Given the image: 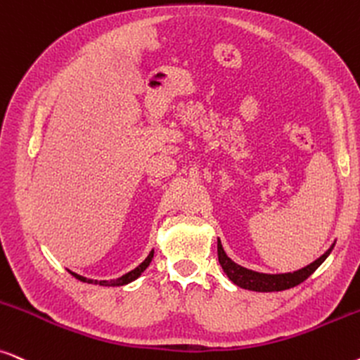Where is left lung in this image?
Returning a JSON list of instances; mask_svg holds the SVG:
<instances>
[{
	"mask_svg": "<svg viewBox=\"0 0 360 360\" xmlns=\"http://www.w3.org/2000/svg\"><path fill=\"white\" fill-rule=\"evenodd\" d=\"M335 243L330 245V248L326 251L323 256H319L316 261H312L311 264L304 266V268L297 269L292 273H281V274H268V273H258L253 269L243 268L238 263H235L230 256L223 250L220 238H218L217 246H218V261H220L223 271L231 283H235L236 286L243 289H250V291H258V292H274V291H284V289H291L302 281H306L312 273L324 263L326 258L330 255Z\"/></svg>",
	"mask_w": 360,
	"mask_h": 360,
	"instance_id": "1",
	"label": "left lung"
}]
</instances>
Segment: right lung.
Instances as JSON below:
<instances>
[{"label":"right lung","mask_w":360,"mask_h":360,"mask_svg":"<svg viewBox=\"0 0 360 360\" xmlns=\"http://www.w3.org/2000/svg\"><path fill=\"white\" fill-rule=\"evenodd\" d=\"M152 258H153V250L150 251V253H148L147 258L143 259L142 263H140V264L137 266V268L132 269V271H129V273L122 274V276L117 278V279H110V281H99V279H89V278H84V276H81V274H77V273L71 271V269H68V271L71 273L74 278L79 279V281H82V283H89V284H99V286H124V284H129V283L135 281V279H137V278L140 276V274H142L143 271H146V269H147V266L150 264Z\"/></svg>","instance_id":"add662e5"}]
</instances>
